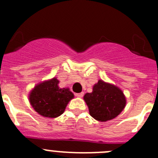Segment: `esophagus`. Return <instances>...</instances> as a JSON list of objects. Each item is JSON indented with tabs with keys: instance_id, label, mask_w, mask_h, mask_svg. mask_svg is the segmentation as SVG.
<instances>
[{
	"instance_id": "obj_1",
	"label": "esophagus",
	"mask_w": 158,
	"mask_h": 158,
	"mask_svg": "<svg viewBox=\"0 0 158 158\" xmlns=\"http://www.w3.org/2000/svg\"><path fill=\"white\" fill-rule=\"evenodd\" d=\"M76 96H77V97L81 98V97H82V96H84V93H83V92H82V93H76Z\"/></svg>"
}]
</instances>
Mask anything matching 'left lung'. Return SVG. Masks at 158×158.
I'll use <instances>...</instances> for the list:
<instances>
[{
	"label": "left lung",
	"instance_id": "left-lung-1",
	"mask_svg": "<svg viewBox=\"0 0 158 158\" xmlns=\"http://www.w3.org/2000/svg\"><path fill=\"white\" fill-rule=\"evenodd\" d=\"M89 114L96 120L105 122L116 117L126 106L123 93L115 85L99 80L93 92L84 96Z\"/></svg>",
	"mask_w": 158,
	"mask_h": 158
}]
</instances>
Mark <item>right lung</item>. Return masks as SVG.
<instances>
[{"instance_id":"add662e5","label":"right lung","mask_w":158,"mask_h":158,"mask_svg":"<svg viewBox=\"0 0 158 158\" xmlns=\"http://www.w3.org/2000/svg\"><path fill=\"white\" fill-rule=\"evenodd\" d=\"M56 78L38 84L29 96L31 105L45 117H58L65 111L68 102L74 97L69 89H60Z\"/></svg>"}]
</instances>
